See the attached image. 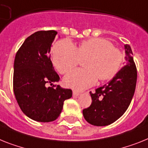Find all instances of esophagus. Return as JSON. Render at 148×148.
<instances>
[{"label": "esophagus", "instance_id": "obj_1", "mask_svg": "<svg viewBox=\"0 0 148 148\" xmlns=\"http://www.w3.org/2000/svg\"><path fill=\"white\" fill-rule=\"evenodd\" d=\"M80 95V92H78L74 91L73 92V96H79Z\"/></svg>", "mask_w": 148, "mask_h": 148}]
</instances>
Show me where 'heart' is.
<instances>
[{
	"label": "heart",
	"instance_id": "heart-1",
	"mask_svg": "<svg viewBox=\"0 0 148 148\" xmlns=\"http://www.w3.org/2000/svg\"><path fill=\"white\" fill-rule=\"evenodd\" d=\"M86 59V68L75 69L64 77L66 86L80 91L94 85L98 78L110 80L118 73L123 55L110 41L102 38L86 40L77 47L68 40H62L53 48V64L62 74L76 67L80 59Z\"/></svg>",
	"mask_w": 148,
	"mask_h": 148
}]
</instances>
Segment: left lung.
<instances>
[{
	"mask_svg": "<svg viewBox=\"0 0 148 148\" xmlns=\"http://www.w3.org/2000/svg\"><path fill=\"white\" fill-rule=\"evenodd\" d=\"M127 63L111 80L90 92L92 104L83 110L85 120L96 126L110 125L118 120L130 106L136 86L137 69L130 45H124Z\"/></svg>",
	"mask_w": 148,
	"mask_h": 148,
	"instance_id": "1",
	"label": "left lung"
}]
</instances>
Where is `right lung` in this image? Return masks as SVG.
I'll list each match as a JSON object with an SVG mask.
<instances>
[{"label": "right lung", "instance_id": "1", "mask_svg": "<svg viewBox=\"0 0 148 148\" xmlns=\"http://www.w3.org/2000/svg\"><path fill=\"white\" fill-rule=\"evenodd\" d=\"M56 34L54 30L35 32L26 38L15 57V97L22 112L38 122L56 120L64 100L72 96L70 89H63L59 85L46 86L47 84L59 80L49 56Z\"/></svg>", "mask_w": 148, "mask_h": 148}]
</instances>
